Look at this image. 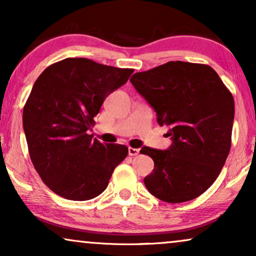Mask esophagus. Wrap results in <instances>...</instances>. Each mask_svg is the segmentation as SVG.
Listing matches in <instances>:
<instances>
[{"mask_svg":"<svg viewBox=\"0 0 256 256\" xmlns=\"http://www.w3.org/2000/svg\"><path fill=\"white\" fill-rule=\"evenodd\" d=\"M138 152H140V149L132 148V146H129V148H128L129 156H136V155H138Z\"/></svg>","mask_w":256,"mask_h":256,"instance_id":"34e87169","label":"esophagus"}]
</instances>
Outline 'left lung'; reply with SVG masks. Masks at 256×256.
Masks as SVG:
<instances>
[{"mask_svg": "<svg viewBox=\"0 0 256 256\" xmlns=\"http://www.w3.org/2000/svg\"><path fill=\"white\" fill-rule=\"evenodd\" d=\"M130 82L172 138L168 150L144 146L140 152L155 163L146 188L170 204L199 197L214 183L230 154L232 93L211 66L180 60L135 73Z\"/></svg>", "mask_w": 256, "mask_h": 256, "instance_id": "8db88e82", "label": "left lung"}]
</instances>
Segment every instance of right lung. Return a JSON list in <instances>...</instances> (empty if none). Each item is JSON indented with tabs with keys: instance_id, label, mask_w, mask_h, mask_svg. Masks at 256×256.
I'll use <instances>...</instances> for the list:
<instances>
[{
	"instance_id": "obj_1",
	"label": "right lung",
	"mask_w": 256,
	"mask_h": 256,
	"mask_svg": "<svg viewBox=\"0 0 256 256\" xmlns=\"http://www.w3.org/2000/svg\"><path fill=\"white\" fill-rule=\"evenodd\" d=\"M132 68L86 58H66L34 82L23 110V128L34 169L45 185L70 200L102 194L128 148L93 140L87 130L112 92L127 82Z\"/></svg>"
}]
</instances>
